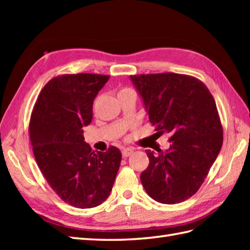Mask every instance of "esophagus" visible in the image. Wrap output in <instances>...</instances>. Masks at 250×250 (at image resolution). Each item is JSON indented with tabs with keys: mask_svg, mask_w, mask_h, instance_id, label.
<instances>
[{
	"mask_svg": "<svg viewBox=\"0 0 250 250\" xmlns=\"http://www.w3.org/2000/svg\"><path fill=\"white\" fill-rule=\"evenodd\" d=\"M133 152H134V148H125V149H122V157L128 158Z\"/></svg>",
	"mask_w": 250,
	"mask_h": 250,
	"instance_id": "34e87169",
	"label": "esophagus"
}]
</instances>
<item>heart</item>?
<instances>
[{
	"label": "heart",
	"mask_w": 250,
	"mask_h": 250,
	"mask_svg": "<svg viewBox=\"0 0 250 250\" xmlns=\"http://www.w3.org/2000/svg\"><path fill=\"white\" fill-rule=\"evenodd\" d=\"M129 91H132V90H131V89H128V88H125V89H121L118 94H120V93H124V92H129Z\"/></svg>",
	"instance_id": "obj_1"
}]
</instances>
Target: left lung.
<instances>
[{
    "label": "left lung",
    "mask_w": 250,
    "mask_h": 250,
    "mask_svg": "<svg viewBox=\"0 0 250 250\" xmlns=\"http://www.w3.org/2000/svg\"><path fill=\"white\" fill-rule=\"evenodd\" d=\"M159 136L169 146L158 155L146 150L149 166L141 182L151 199L175 204L191 198L203 184L224 142L213 95L200 79L176 73L131 75Z\"/></svg>",
    "instance_id": "1"
}]
</instances>
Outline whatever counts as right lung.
I'll return each mask as SVG.
<instances>
[{"label":"right lung","instance_id":"obj_1","mask_svg":"<svg viewBox=\"0 0 250 250\" xmlns=\"http://www.w3.org/2000/svg\"><path fill=\"white\" fill-rule=\"evenodd\" d=\"M108 75L65 74L45 84L32 110L29 133L37 166L65 203L91 208L108 198L121 161L118 148L92 151L83 139L92 105Z\"/></svg>","mask_w":250,"mask_h":250}]
</instances>
